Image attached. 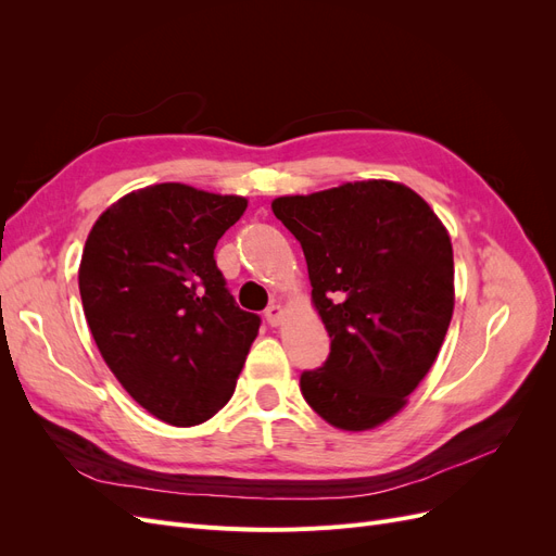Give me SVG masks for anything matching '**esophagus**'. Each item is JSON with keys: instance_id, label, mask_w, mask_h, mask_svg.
Listing matches in <instances>:
<instances>
[{"instance_id": "34e87169", "label": "esophagus", "mask_w": 556, "mask_h": 556, "mask_svg": "<svg viewBox=\"0 0 556 556\" xmlns=\"http://www.w3.org/2000/svg\"><path fill=\"white\" fill-rule=\"evenodd\" d=\"M266 323L268 325H271V327H278L280 323H282V317H285V308L280 306V304H271V306H268L266 308Z\"/></svg>"}]
</instances>
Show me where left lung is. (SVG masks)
Here are the masks:
<instances>
[{
    "label": "left lung",
    "mask_w": 556,
    "mask_h": 556,
    "mask_svg": "<svg viewBox=\"0 0 556 556\" xmlns=\"http://www.w3.org/2000/svg\"><path fill=\"white\" fill-rule=\"evenodd\" d=\"M271 208L304 248L311 301L331 339L325 366L301 376V394L336 429H376L406 408L445 341L450 233L394 180L278 197Z\"/></svg>",
    "instance_id": "obj_1"
}]
</instances>
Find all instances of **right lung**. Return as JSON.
I'll list each match as a JSON object with an SVG mask.
<instances>
[{"instance_id":"1","label":"right lung","mask_w":556,"mask_h":556,"mask_svg":"<svg viewBox=\"0 0 556 556\" xmlns=\"http://www.w3.org/2000/svg\"><path fill=\"white\" fill-rule=\"evenodd\" d=\"M245 208L239 194L148 185L99 215L83 248L92 339L127 394L166 425L220 410L257 339L260 317L233 304L213 257Z\"/></svg>"}]
</instances>
